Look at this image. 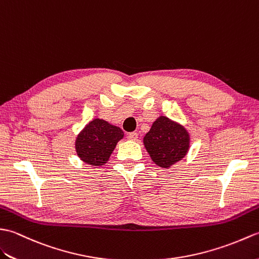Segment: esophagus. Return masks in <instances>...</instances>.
I'll return each mask as SVG.
<instances>
[{"instance_id":"1","label":"esophagus","mask_w":259,"mask_h":259,"mask_svg":"<svg viewBox=\"0 0 259 259\" xmlns=\"http://www.w3.org/2000/svg\"><path fill=\"white\" fill-rule=\"evenodd\" d=\"M127 139L131 141H136L137 139H139V135H137L136 132H132V133H130L127 135Z\"/></svg>"}]
</instances>
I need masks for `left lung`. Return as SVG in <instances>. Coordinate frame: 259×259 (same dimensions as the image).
I'll return each mask as SVG.
<instances>
[{
  "mask_svg": "<svg viewBox=\"0 0 259 259\" xmlns=\"http://www.w3.org/2000/svg\"><path fill=\"white\" fill-rule=\"evenodd\" d=\"M144 145L155 164L169 168L185 157L189 148V135L182 125L159 116L145 135Z\"/></svg>",
  "mask_w": 259,
  "mask_h": 259,
  "instance_id": "1",
  "label": "left lung"
}]
</instances>
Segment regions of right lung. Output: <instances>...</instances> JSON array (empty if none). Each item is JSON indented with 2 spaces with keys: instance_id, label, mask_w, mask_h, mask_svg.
<instances>
[{
  "instance_id": "1",
  "label": "right lung",
  "mask_w": 259,
  "mask_h": 259,
  "mask_svg": "<svg viewBox=\"0 0 259 259\" xmlns=\"http://www.w3.org/2000/svg\"><path fill=\"white\" fill-rule=\"evenodd\" d=\"M124 133L117 126L104 119L95 118L85 126L76 137L75 148L78 157L92 166L105 164L113 153L117 142Z\"/></svg>"
}]
</instances>
